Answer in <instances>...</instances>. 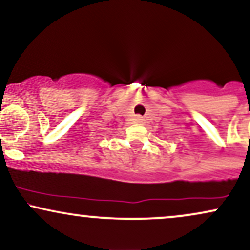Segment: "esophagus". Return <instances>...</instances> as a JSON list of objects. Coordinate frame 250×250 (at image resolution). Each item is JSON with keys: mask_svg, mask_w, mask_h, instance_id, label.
Returning a JSON list of instances; mask_svg holds the SVG:
<instances>
[{"mask_svg": "<svg viewBox=\"0 0 250 250\" xmlns=\"http://www.w3.org/2000/svg\"><path fill=\"white\" fill-rule=\"evenodd\" d=\"M142 120H143V119H142L141 116H136V121H137V122H142Z\"/></svg>", "mask_w": 250, "mask_h": 250, "instance_id": "obj_1", "label": "esophagus"}]
</instances>
